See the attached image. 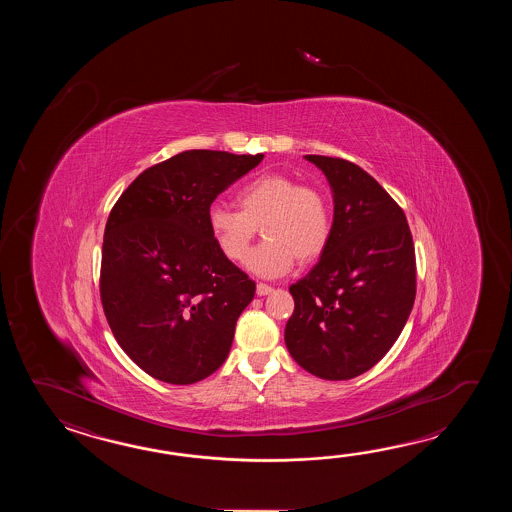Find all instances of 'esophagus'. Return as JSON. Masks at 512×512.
<instances>
[{
    "instance_id": "obj_1",
    "label": "esophagus",
    "mask_w": 512,
    "mask_h": 512,
    "mask_svg": "<svg viewBox=\"0 0 512 512\" xmlns=\"http://www.w3.org/2000/svg\"><path fill=\"white\" fill-rule=\"evenodd\" d=\"M274 289H272L271 285H267V283H258L256 285V294L258 296H267V294H271Z\"/></svg>"
}]
</instances>
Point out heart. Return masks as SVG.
<instances>
[{"instance_id": "heart-1", "label": "heart", "mask_w": 512, "mask_h": 512, "mask_svg": "<svg viewBox=\"0 0 512 512\" xmlns=\"http://www.w3.org/2000/svg\"><path fill=\"white\" fill-rule=\"evenodd\" d=\"M240 210L221 203L208 208V229L221 252L240 261L261 229L265 241L249 254L247 269L265 278H278L326 251L331 236V208L315 186L300 185L285 174H263L241 186Z\"/></svg>"}]
</instances>
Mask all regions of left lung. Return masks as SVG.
I'll return each instance as SVG.
<instances>
[{
	"instance_id": "1",
	"label": "left lung",
	"mask_w": 512,
	"mask_h": 512,
	"mask_svg": "<svg viewBox=\"0 0 512 512\" xmlns=\"http://www.w3.org/2000/svg\"><path fill=\"white\" fill-rule=\"evenodd\" d=\"M333 194L326 251L289 291L285 346L305 371L348 381L373 368L401 335L415 300V251L401 207L344 159L305 155Z\"/></svg>"
}]
</instances>
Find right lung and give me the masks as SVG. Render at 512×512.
I'll return each instance as SVG.
<instances>
[{
  "label": "right lung",
  "mask_w": 512,
  "mask_h": 512,
  "mask_svg": "<svg viewBox=\"0 0 512 512\" xmlns=\"http://www.w3.org/2000/svg\"><path fill=\"white\" fill-rule=\"evenodd\" d=\"M263 159L186 150L144 170L109 214L100 298L120 348L168 384H194L229 357L256 283L221 252L208 208Z\"/></svg>",
  "instance_id": "right-lung-1"
}]
</instances>
